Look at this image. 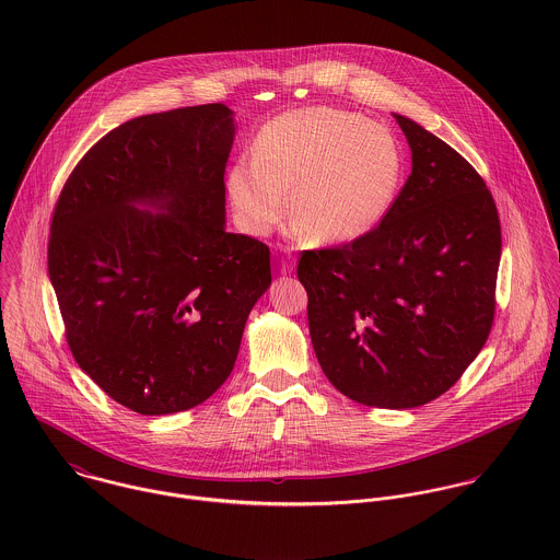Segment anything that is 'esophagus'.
<instances>
[{
	"label": "esophagus",
	"instance_id": "1",
	"mask_svg": "<svg viewBox=\"0 0 560 560\" xmlns=\"http://www.w3.org/2000/svg\"><path fill=\"white\" fill-rule=\"evenodd\" d=\"M293 267H295V256L293 254H287L284 258H282V273H291L293 271Z\"/></svg>",
	"mask_w": 560,
	"mask_h": 560
}]
</instances>
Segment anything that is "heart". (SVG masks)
I'll use <instances>...</instances> for the list:
<instances>
[{"mask_svg":"<svg viewBox=\"0 0 560 560\" xmlns=\"http://www.w3.org/2000/svg\"><path fill=\"white\" fill-rule=\"evenodd\" d=\"M402 165L388 127L338 107H302L258 131L254 158H241L229 172V194L241 224L265 235L282 222L293 187V233L347 243L386 218Z\"/></svg>","mask_w":560,"mask_h":560,"instance_id":"heart-1","label":"heart"}]
</instances>
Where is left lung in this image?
Returning <instances> with one entry per match:
<instances>
[{"label": "left lung", "mask_w": 560, "mask_h": 560, "mask_svg": "<svg viewBox=\"0 0 560 560\" xmlns=\"http://www.w3.org/2000/svg\"><path fill=\"white\" fill-rule=\"evenodd\" d=\"M411 174L364 237L304 252L311 338L325 377L355 402L409 409L444 395L479 355L495 313L500 218L479 172L395 114Z\"/></svg>", "instance_id": "left-lung-1"}]
</instances>
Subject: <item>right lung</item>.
<instances>
[{"instance_id":"right-lung-1","label":"right lung","mask_w":560,"mask_h":560,"mask_svg":"<svg viewBox=\"0 0 560 560\" xmlns=\"http://www.w3.org/2000/svg\"><path fill=\"white\" fill-rule=\"evenodd\" d=\"M233 138L222 103L133 118L81 158L54 209L49 278L71 353L144 416L191 409L229 380L271 284L269 247L224 229Z\"/></svg>"}]
</instances>
